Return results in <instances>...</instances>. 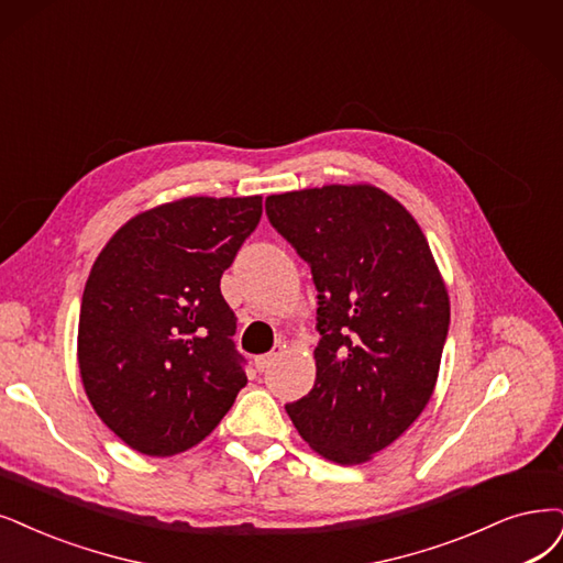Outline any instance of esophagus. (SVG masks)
Here are the masks:
<instances>
[{"mask_svg": "<svg viewBox=\"0 0 563 563\" xmlns=\"http://www.w3.org/2000/svg\"><path fill=\"white\" fill-rule=\"evenodd\" d=\"M283 355V345H276L274 350L271 352H266V355H260V357H255V366H257V371H266L271 364H274L278 357Z\"/></svg>", "mask_w": 563, "mask_h": 563, "instance_id": "34e87169", "label": "esophagus"}]
</instances>
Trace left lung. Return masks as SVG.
I'll list each match as a JSON object with an SVG mask.
<instances>
[{
  "label": "left lung",
  "mask_w": 563,
  "mask_h": 563,
  "mask_svg": "<svg viewBox=\"0 0 563 563\" xmlns=\"http://www.w3.org/2000/svg\"><path fill=\"white\" fill-rule=\"evenodd\" d=\"M318 287L316 385L285 410L324 460L355 466L420 418L439 380L450 297L422 229L376 185L266 197Z\"/></svg>",
  "instance_id": "8db88e82"
}]
</instances>
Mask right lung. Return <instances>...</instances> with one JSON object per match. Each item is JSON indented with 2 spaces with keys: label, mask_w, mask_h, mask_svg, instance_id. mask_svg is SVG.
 Wrapping results in <instances>:
<instances>
[{
  "label": "right lung",
  "mask_w": 563,
  "mask_h": 563,
  "mask_svg": "<svg viewBox=\"0 0 563 563\" xmlns=\"http://www.w3.org/2000/svg\"><path fill=\"white\" fill-rule=\"evenodd\" d=\"M260 218V195L183 197L141 211L101 247L76 357L99 420L132 450L199 445L245 387L220 278Z\"/></svg>",
  "instance_id": "add662e5"
}]
</instances>
